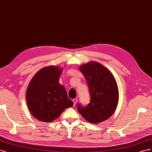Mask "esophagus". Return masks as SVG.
<instances>
[{
    "label": "esophagus",
    "instance_id": "1",
    "mask_svg": "<svg viewBox=\"0 0 152 152\" xmlns=\"http://www.w3.org/2000/svg\"><path fill=\"white\" fill-rule=\"evenodd\" d=\"M77 98H75L73 99V104H74V106H75L76 103H77Z\"/></svg>",
    "mask_w": 152,
    "mask_h": 152
}]
</instances>
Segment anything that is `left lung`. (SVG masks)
<instances>
[{
  "label": "left lung",
  "instance_id": "left-lung-1",
  "mask_svg": "<svg viewBox=\"0 0 152 152\" xmlns=\"http://www.w3.org/2000/svg\"><path fill=\"white\" fill-rule=\"evenodd\" d=\"M89 87L90 103L77 104V110L86 121L98 124L108 119L115 110L118 90L115 79L102 64L91 61L80 67Z\"/></svg>",
  "mask_w": 152,
  "mask_h": 152
}]
</instances>
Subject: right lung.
Wrapping results in <instances>:
<instances>
[{"mask_svg": "<svg viewBox=\"0 0 152 152\" xmlns=\"http://www.w3.org/2000/svg\"><path fill=\"white\" fill-rule=\"evenodd\" d=\"M62 69L54 66L43 68L30 81L26 93L31 113L40 121L50 122L66 108L73 106L65 87L59 83Z\"/></svg>", "mask_w": 152, "mask_h": 152, "instance_id": "add662e5", "label": "right lung"}]
</instances>
